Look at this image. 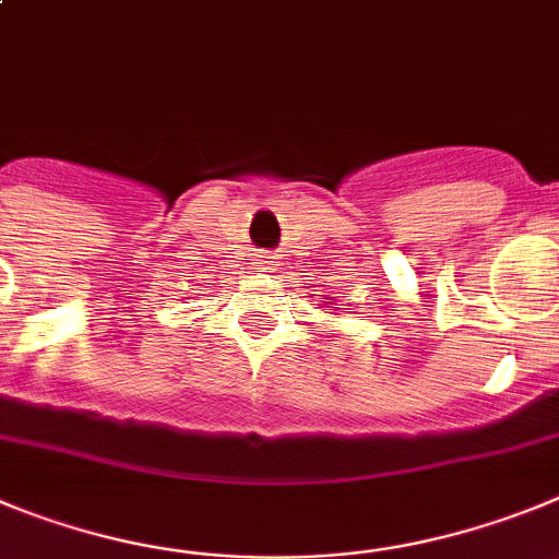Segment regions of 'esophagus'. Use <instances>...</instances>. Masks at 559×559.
Masks as SVG:
<instances>
[{
	"label": "esophagus",
	"instance_id": "obj_1",
	"mask_svg": "<svg viewBox=\"0 0 559 559\" xmlns=\"http://www.w3.org/2000/svg\"><path fill=\"white\" fill-rule=\"evenodd\" d=\"M275 267V255H255V270H259V273H270V270Z\"/></svg>",
	"mask_w": 559,
	"mask_h": 559
}]
</instances>
